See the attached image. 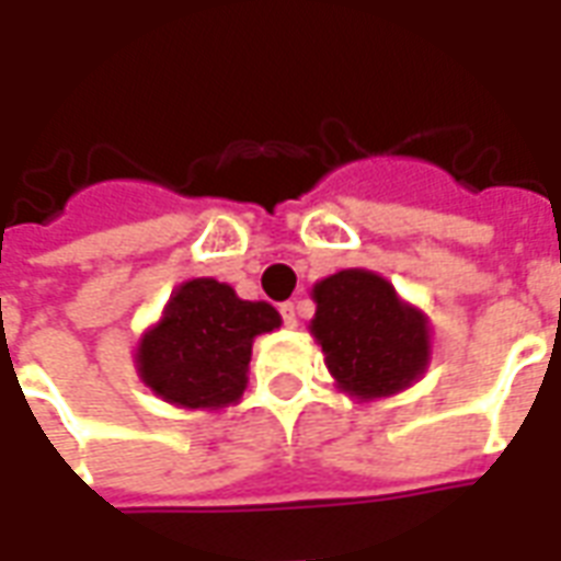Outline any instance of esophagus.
Segmentation results:
<instances>
[{"label":"esophagus","instance_id":"esophagus-1","mask_svg":"<svg viewBox=\"0 0 561 561\" xmlns=\"http://www.w3.org/2000/svg\"><path fill=\"white\" fill-rule=\"evenodd\" d=\"M279 312H282V321H285V328H297V312H294L291 300H288V304H282Z\"/></svg>","mask_w":561,"mask_h":561}]
</instances>
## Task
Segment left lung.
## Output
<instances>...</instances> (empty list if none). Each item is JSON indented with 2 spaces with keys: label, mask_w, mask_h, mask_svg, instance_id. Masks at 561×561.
<instances>
[{
  "label": "left lung",
  "mask_w": 561,
  "mask_h": 561,
  "mask_svg": "<svg viewBox=\"0 0 561 561\" xmlns=\"http://www.w3.org/2000/svg\"><path fill=\"white\" fill-rule=\"evenodd\" d=\"M312 294V333L342 390L373 400L421 376L430 360V330L390 282L369 270H342L318 282Z\"/></svg>",
  "instance_id": "obj_1"
}]
</instances>
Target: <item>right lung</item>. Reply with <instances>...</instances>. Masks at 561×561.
<instances>
[{
  "instance_id": "1",
  "label": "right lung",
  "mask_w": 561,
  "mask_h": 561,
  "mask_svg": "<svg viewBox=\"0 0 561 561\" xmlns=\"http://www.w3.org/2000/svg\"><path fill=\"white\" fill-rule=\"evenodd\" d=\"M279 324L273 306L240 300L225 282H185L140 342V376L168 402L221 409L243 397L252 340Z\"/></svg>"
}]
</instances>
